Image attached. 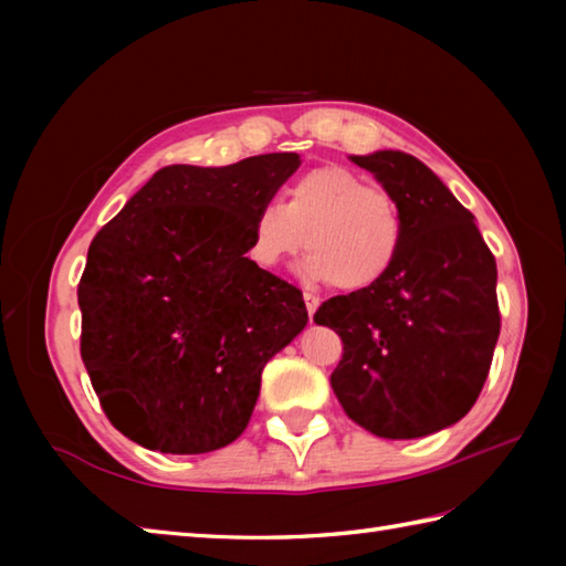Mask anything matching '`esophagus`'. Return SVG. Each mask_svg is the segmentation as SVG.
I'll list each match as a JSON object with an SVG mask.
<instances>
[{"mask_svg": "<svg viewBox=\"0 0 566 566\" xmlns=\"http://www.w3.org/2000/svg\"><path fill=\"white\" fill-rule=\"evenodd\" d=\"M304 304H306V312H310V319H312L314 312L319 310V296L312 292H304Z\"/></svg>", "mask_w": 566, "mask_h": 566, "instance_id": "esophagus-1", "label": "esophagus"}]
</instances>
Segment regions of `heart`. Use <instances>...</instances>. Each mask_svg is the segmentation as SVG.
<instances>
[{"label": "heart", "mask_w": 566, "mask_h": 566, "mask_svg": "<svg viewBox=\"0 0 566 566\" xmlns=\"http://www.w3.org/2000/svg\"><path fill=\"white\" fill-rule=\"evenodd\" d=\"M302 274L342 292L385 282L405 247V217L397 197L349 167L322 165L296 177L284 205L266 202L249 224L247 256L260 270H280L302 252Z\"/></svg>", "instance_id": "1"}]
</instances>
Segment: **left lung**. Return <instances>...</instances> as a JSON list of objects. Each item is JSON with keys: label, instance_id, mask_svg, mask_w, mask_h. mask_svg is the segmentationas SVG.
I'll use <instances>...</instances> for the list:
<instances>
[{"label": "left lung", "instance_id": "1", "mask_svg": "<svg viewBox=\"0 0 566 566\" xmlns=\"http://www.w3.org/2000/svg\"><path fill=\"white\" fill-rule=\"evenodd\" d=\"M397 197L405 247L385 282L324 302L314 322L342 337L332 389L347 417L385 439L457 424L482 391L500 339L496 262L432 169L405 151L352 157Z\"/></svg>", "mask_w": 566, "mask_h": 566}]
</instances>
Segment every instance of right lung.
<instances>
[{"label": "right lung", "instance_id": "add662e5", "mask_svg": "<svg viewBox=\"0 0 566 566\" xmlns=\"http://www.w3.org/2000/svg\"><path fill=\"white\" fill-rule=\"evenodd\" d=\"M302 165L276 151L159 169L92 239L82 361L104 415L165 454L244 432L262 369L306 327L302 292L249 260V224Z\"/></svg>", "mask_w": 566, "mask_h": 566}]
</instances>
